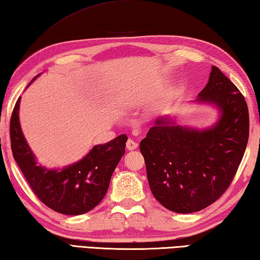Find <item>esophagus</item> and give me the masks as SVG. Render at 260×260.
I'll list each match as a JSON object with an SVG mask.
<instances>
[{
	"instance_id": "1",
	"label": "esophagus",
	"mask_w": 260,
	"mask_h": 260,
	"mask_svg": "<svg viewBox=\"0 0 260 260\" xmlns=\"http://www.w3.org/2000/svg\"><path fill=\"white\" fill-rule=\"evenodd\" d=\"M126 148H127V150L133 151V150H135L136 148H138V143H136L135 141H133L132 139H129L128 141H127V143H126Z\"/></svg>"
}]
</instances>
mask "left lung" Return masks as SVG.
I'll return each mask as SVG.
<instances>
[{"label":"left lung","instance_id":"left-lung-1","mask_svg":"<svg viewBox=\"0 0 260 260\" xmlns=\"http://www.w3.org/2000/svg\"><path fill=\"white\" fill-rule=\"evenodd\" d=\"M196 102L217 108L214 125L199 129L159 117L140 143L153 197L179 214L202 210L219 199L233 181L249 138L244 96L215 66Z\"/></svg>","mask_w":260,"mask_h":260}]
</instances>
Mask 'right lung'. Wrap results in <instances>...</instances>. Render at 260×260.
Here are the masks:
<instances>
[{"label": "right lung", "mask_w": 260, "mask_h": 260, "mask_svg": "<svg viewBox=\"0 0 260 260\" xmlns=\"http://www.w3.org/2000/svg\"><path fill=\"white\" fill-rule=\"evenodd\" d=\"M20 99L11 116V149L31 190L44 205L60 214L82 215L92 210L106 196L112 173L125 154L127 136L122 134L108 143L94 145L84 158L69 166L46 168L37 162L22 134L19 121Z\"/></svg>", "instance_id": "right-lung-1"}]
</instances>
